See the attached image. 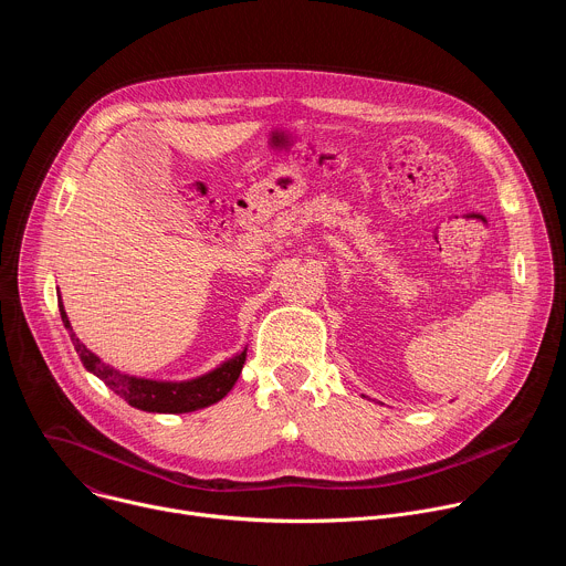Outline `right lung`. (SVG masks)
<instances>
[{
	"instance_id": "1",
	"label": "right lung",
	"mask_w": 566,
	"mask_h": 566,
	"mask_svg": "<svg viewBox=\"0 0 566 566\" xmlns=\"http://www.w3.org/2000/svg\"><path fill=\"white\" fill-rule=\"evenodd\" d=\"M60 315L64 327L69 329L71 343L83 360V365L96 374L114 394L125 398L132 408H138L143 412H160V415H181V412H195L201 408L212 406V402L221 400L232 385L237 382L241 367L247 363V352H241L232 360L223 363L214 371L186 380V382H160V380H147V378H136L129 374H120L114 367L105 365L96 354H92L75 332L71 329V322L66 317L64 306L60 304Z\"/></svg>"
}]
</instances>
